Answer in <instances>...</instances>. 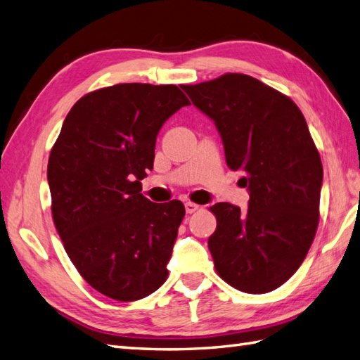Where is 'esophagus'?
<instances>
[{
	"label": "esophagus",
	"instance_id": "1",
	"mask_svg": "<svg viewBox=\"0 0 360 360\" xmlns=\"http://www.w3.org/2000/svg\"><path fill=\"white\" fill-rule=\"evenodd\" d=\"M198 208H199V205L195 204V202H191V200H187V202H186V212L187 213H195Z\"/></svg>",
	"mask_w": 360,
	"mask_h": 360
}]
</instances>
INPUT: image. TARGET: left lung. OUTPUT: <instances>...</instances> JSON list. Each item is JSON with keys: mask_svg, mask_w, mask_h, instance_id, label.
Masks as SVG:
<instances>
[{"mask_svg": "<svg viewBox=\"0 0 360 360\" xmlns=\"http://www.w3.org/2000/svg\"><path fill=\"white\" fill-rule=\"evenodd\" d=\"M214 121L225 161L240 170L248 208L218 202L208 238L216 271L252 295L281 287L304 262L319 224L322 162L299 107L281 91L242 73L182 86Z\"/></svg>", "mask_w": 360, "mask_h": 360, "instance_id": "8db88e82", "label": "left lung"}]
</instances>
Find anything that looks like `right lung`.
I'll list each match as a JSON object with an SVG mask.
<instances>
[{"label": "right lung", "mask_w": 360, "mask_h": 360, "mask_svg": "<svg viewBox=\"0 0 360 360\" xmlns=\"http://www.w3.org/2000/svg\"><path fill=\"white\" fill-rule=\"evenodd\" d=\"M173 84H116L82 96L50 152L52 216L67 255L90 287L121 302L165 282L181 200L153 204L141 179L153 169L162 124L188 105Z\"/></svg>", "instance_id": "1"}]
</instances>
